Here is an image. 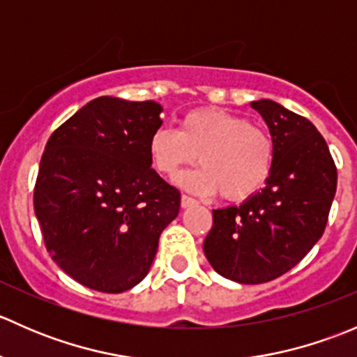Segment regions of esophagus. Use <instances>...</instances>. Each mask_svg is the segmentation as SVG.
Here are the masks:
<instances>
[{
  "instance_id": "1",
  "label": "esophagus",
  "mask_w": 357,
  "mask_h": 357,
  "mask_svg": "<svg viewBox=\"0 0 357 357\" xmlns=\"http://www.w3.org/2000/svg\"><path fill=\"white\" fill-rule=\"evenodd\" d=\"M199 202H197L195 199H192V197L188 195H183L181 197V207L183 208H188V207H193V205H197Z\"/></svg>"
}]
</instances>
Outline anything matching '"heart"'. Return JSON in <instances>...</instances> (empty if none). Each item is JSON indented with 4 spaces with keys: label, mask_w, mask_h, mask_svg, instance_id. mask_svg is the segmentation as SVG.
I'll return each mask as SVG.
<instances>
[{
    "label": "heart",
    "mask_w": 357,
    "mask_h": 357,
    "mask_svg": "<svg viewBox=\"0 0 357 357\" xmlns=\"http://www.w3.org/2000/svg\"><path fill=\"white\" fill-rule=\"evenodd\" d=\"M149 155L153 169L165 178H176L199 157L202 167L183 174L179 185L199 195L219 192L225 200L242 202L255 195L271 176L275 142L245 117L204 107L183 115L178 131L153 132Z\"/></svg>",
    "instance_id": "heart-1"
}]
</instances>
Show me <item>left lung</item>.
Listing matches in <instances>:
<instances>
[{"mask_svg":"<svg viewBox=\"0 0 357 357\" xmlns=\"http://www.w3.org/2000/svg\"><path fill=\"white\" fill-rule=\"evenodd\" d=\"M275 142L266 186L238 207L212 211L204 252L212 268L243 285L285 275L321 238L337 190L325 138L302 115L273 100L250 103Z\"/></svg>","mask_w":357,"mask_h":357,"instance_id":"left-lung-1","label":"left lung"}]
</instances>
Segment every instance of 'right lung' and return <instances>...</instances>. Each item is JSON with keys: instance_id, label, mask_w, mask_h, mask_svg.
<instances>
[{"instance_id": "right-lung-1", "label": "right lung", "mask_w": 357, "mask_h": 357, "mask_svg": "<svg viewBox=\"0 0 357 357\" xmlns=\"http://www.w3.org/2000/svg\"><path fill=\"white\" fill-rule=\"evenodd\" d=\"M158 103L100 96L53 131L34 186L46 250L88 289L121 294L138 285L181 193L152 169Z\"/></svg>"}]
</instances>
